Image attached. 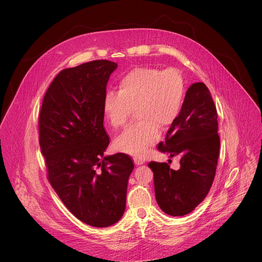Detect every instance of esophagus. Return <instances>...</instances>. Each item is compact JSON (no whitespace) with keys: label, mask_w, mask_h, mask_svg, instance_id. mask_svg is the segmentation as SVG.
Here are the masks:
<instances>
[{"label":"esophagus","mask_w":262,"mask_h":262,"mask_svg":"<svg viewBox=\"0 0 262 262\" xmlns=\"http://www.w3.org/2000/svg\"><path fill=\"white\" fill-rule=\"evenodd\" d=\"M134 162H135V164L137 165V166H139V165H142V164H144V159L143 158H140V157H135L134 158Z\"/></svg>","instance_id":"obj_1"}]
</instances>
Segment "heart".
Here are the masks:
<instances>
[{
  "label": "heart",
  "instance_id": "obj_1",
  "mask_svg": "<svg viewBox=\"0 0 262 262\" xmlns=\"http://www.w3.org/2000/svg\"><path fill=\"white\" fill-rule=\"evenodd\" d=\"M185 96L181 73L175 68L136 67L119 78L118 91H108L102 112L108 125L118 129L125 125L132 111L139 120L115 140L118 150L143 157L160 138L162 128L178 118Z\"/></svg>",
  "mask_w": 262,
  "mask_h": 262
}]
</instances>
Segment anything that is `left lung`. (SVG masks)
<instances>
[{"mask_svg":"<svg viewBox=\"0 0 262 262\" xmlns=\"http://www.w3.org/2000/svg\"><path fill=\"white\" fill-rule=\"evenodd\" d=\"M217 126L216 107L208 88L203 83L193 84L165 142L157 146L171 158L179 157L180 169L173 170L167 163L148 164L155 175L157 202L167 214H188L208 194L220 151Z\"/></svg>","mask_w":262,"mask_h":262,"instance_id":"left-lung-1","label":"left lung"}]
</instances>
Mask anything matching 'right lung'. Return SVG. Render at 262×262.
I'll use <instances>...</instances> for the list:
<instances>
[{"instance_id": "obj_1", "label": "right lung", "mask_w": 262, "mask_h": 262, "mask_svg": "<svg viewBox=\"0 0 262 262\" xmlns=\"http://www.w3.org/2000/svg\"><path fill=\"white\" fill-rule=\"evenodd\" d=\"M117 64L94 60L61 70L48 88L38 117L48 180L67 209L93 227H108L124 213L128 177L125 154L103 157L110 144L102 103Z\"/></svg>"}]
</instances>
